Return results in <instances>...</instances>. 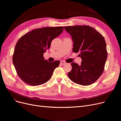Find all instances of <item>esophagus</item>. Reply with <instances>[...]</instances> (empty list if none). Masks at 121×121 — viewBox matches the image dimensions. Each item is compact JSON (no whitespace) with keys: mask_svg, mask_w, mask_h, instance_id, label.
Masks as SVG:
<instances>
[{"mask_svg":"<svg viewBox=\"0 0 121 121\" xmlns=\"http://www.w3.org/2000/svg\"><path fill=\"white\" fill-rule=\"evenodd\" d=\"M60 64L62 65H64L65 64V62L64 61H60Z\"/></svg>","mask_w":121,"mask_h":121,"instance_id":"obj_1","label":"esophagus"}]
</instances>
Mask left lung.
Instances as JSON below:
<instances>
[{
	"mask_svg": "<svg viewBox=\"0 0 121 121\" xmlns=\"http://www.w3.org/2000/svg\"><path fill=\"white\" fill-rule=\"evenodd\" d=\"M73 39V52H80L81 65L72 63V70L68 77L76 84L83 86L91 85L100 77L104 72L108 57L104 37L89 26L64 27Z\"/></svg>",
	"mask_w": 121,
	"mask_h": 121,
	"instance_id": "obj_1",
	"label": "left lung"
}]
</instances>
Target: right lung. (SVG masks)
Returning a JSON list of instances; mask_svg holds the SVG:
<instances>
[{"mask_svg":"<svg viewBox=\"0 0 121 121\" xmlns=\"http://www.w3.org/2000/svg\"><path fill=\"white\" fill-rule=\"evenodd\" d=\"M64 30V27L36 29L24 35L17 42L13 56L17 73L22 80L32 86L47 82L52 78L60 61L50 63L43 53L49 48L52 40Z\"/></svg>","mask_w":121,"mask_h":121,"instance_id":"right-lung-1","label":"right lung"}]
</instances>
